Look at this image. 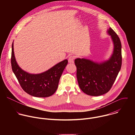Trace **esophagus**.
Instances as JSON below:
<instances>
[{"mask_svg":"<svg viewBox=\"0 0 135 135\" xmlns=\"http://www.w3.org/2000/svg\"><path fill=\"white\" fill-rule=\"evenodd\" d=\"M75 59V56L73 55H70L68 57V62L69 63H73Z\"/></svg>","mask_w":135,"mask_h":135,"instance_id":"esophagus-1","label":"esophagus"}]
</instances>
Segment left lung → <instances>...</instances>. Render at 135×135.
I'll use <instances>...</instances> for the list:
<instances>
[{
    "label": "left lung",
    "mask_w": 135,
    "mask_h": 135,
    "mask_svg": "<svg viewBox=\"0 0 135 135\" xmlns=\"http://www.w3.org/2000/svg\"><path fill=\"white\" fill-rule=\"evenodd\" d=\"M114 43L113 53L109 60L98 64L85 59H76V76L81 90L88 95L99 96L108 92L116 80L122 65L121 43L111 28L108 30Z\"/></svg>",
    "instance_id": "8db88e82"
}]
</instances>
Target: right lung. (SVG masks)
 <instances>
[{
  "mask_svg": "<svg viewBox=\"0 0 135 135\" xmlns=\"http://www.w3.org/2000/svg\"><path fill=\"white\" fill-rule=\"evenodd\" d=\"M68 64L65 60L45 72L30 74L22 70L17 64L12 46L11 66L12 70L22 89L28 94L36 97H48L56 91L60 77Z\"/></svg>",
  "mask_w": 135,
  "mask_h": 135,
  "instance_id": "add662e5",
  "label": "right lung"
}]
</instances>
